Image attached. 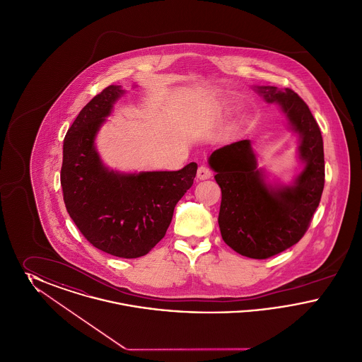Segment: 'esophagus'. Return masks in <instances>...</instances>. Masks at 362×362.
I'll use <instances>...</instances> for the list:
<instances>
[{
    "label": "esophagus",
    "instance_id": "obj_1",
    "mask_svg": "<svg viewBox=\"0 0 362 362\" xmlns=\"http://www.w3.org/2000/svg\"><path fill=\"white\" fill-rule=\"evenodd\" d=\"M197 177L199 179V180H206L209 177H211V171L205 167V165H201L199 168H198V171H197Z\"/></svg>",
    "mask_w": 362,
    "mask_h": 362
}]
</instances>
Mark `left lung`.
<instances>
[{
    "instance_id": "obj_1",
    "label": "left lung",
    "mask_w": 362,
    "mask_h": 362,
    "mask_svg": "<svg viewBox=\"0 0 362 362\" xmlns=\"http://www.w3.org/2000/svg\"><path fill=\"white\" fill-rule=\"evenodd\" d=\"M255 90L267 103L279 105L300 136L301 173L288 186L267 183L250 139L214 151L209 165L221 189L223 240L243 257L267 259L294 245L307 232L325 187V152L320 129L294 90L270 86H255Z\"/></svg>"
}]
</instances>
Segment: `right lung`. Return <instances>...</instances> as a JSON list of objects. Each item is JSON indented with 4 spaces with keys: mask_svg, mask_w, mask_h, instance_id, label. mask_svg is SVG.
Wrapping results in <instances>:
<instances>
[{
    "mask_svg": "<svg viewBox=\"0 0 362 362\" xmlns=\"http://www.w3.org/2000/svg\"><path fill=\"white\" fill-rule=\"evenodd\" d=\"M124 93L110 86L80 111L64 139L61 186L70 218L93 247L118 258L146 255L192 186L197 163L179 171L123 173L108 170L95 139Z\"/></svg>",
    "mask_w": 362,
    "mask_h": 362,
    "instance_id": "obj_1",
    "label": "right lung"
}]
</instances>
